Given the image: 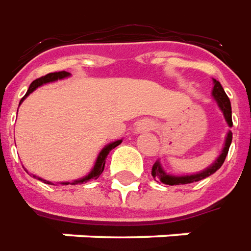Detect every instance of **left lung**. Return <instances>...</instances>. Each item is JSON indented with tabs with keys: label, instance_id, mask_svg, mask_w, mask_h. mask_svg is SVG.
<instances>
[{
	"label": "left lung",
	"instance_id": "left-lung-1",
	"mask_svg": "<svg viewBox=\"0 0 251 251\" xmlns=\"http://www.w3.org/2000/svg\"><path fill=\"white\" fill-rule=\"evenodd\" d=\"M214 90H212V96L215 97V100L218 101V105L220 106V109L223 111V115L226 117V122L228 123V126L232 127V119H231V102L230 99L227 97V94H226L225 89L222 88V85H220L219 81H216L214 79ZM231 140H232V132H228L227 134V138H226V145L225 149L222 151V154L219 155V158L215 161V163L212 166H209L207 170H204L201 173L199 174H192V176H184V177H176V176H169L162 170L161 168V163L159 161L155 162V165L152 166V177L154 179L157 181V182H163V184H166V185H179V184H191V182H196V181H200L202 178H207L208 176H211V174H214L218 169H220V166L223 165L225 162L226 157H227V154H228V149H230L231 145Z\"/></svg>",
	"mask_w": 251,
	"mask_h": 251
}]
</instances>
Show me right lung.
Masks as SVG:
<instances>
[{"mask_svg": "<svg viewBox=\"0 0 251 251\" xmlns=\"http://www.w3.org/2000/svg\"><path fill=\"white\" fill-rule=\"evenodd\" d=\"M69 75V73L67 72H55V73H50V74H47V75H43V77L37 78V79H35L33 82L31 83V86H29V89H28V92H26V94L21 99V101L25 99L26 96L29 93H32L33 90L36 88H39L40 85H43V83H47V82H51V81H56V79H60V78H65ZM20 101V104H21ZM122 143V140H116V142H113V143H111V145L105 146L102 150H101L100 155H99V158H97V161H96V165H94L93 170L90 172V173L86 176V177H83V178L81 179H77V181H74V182H72L73 185H75V184H82V182H86V181H89V179H93V178H99L101 176V173L104 172V166H105V161H106V157H108V154H109V151L113 150L116 146H119ZM42 179V178H39ZM42 181H44V182H47V184H50V181H46V179H42ZM70 182H63V185H69Z\"/></svg>", "mask_w": 251, "mask_h": 251, "instance_id": "add662e5", "label": "right lung"}]
</instances>
